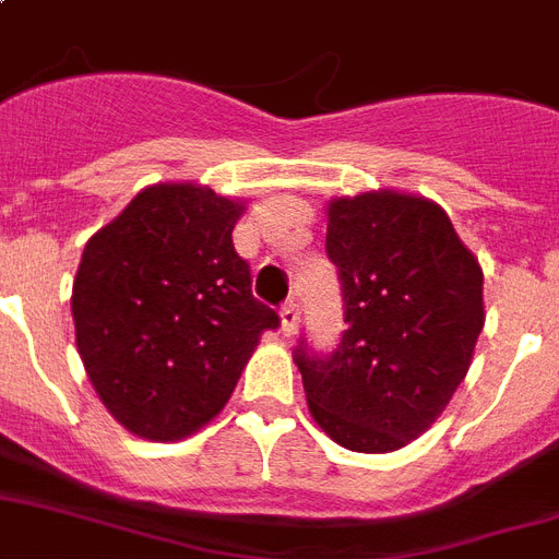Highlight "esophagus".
I'll use <instances>...</instances> for the list:
<instances>
[{"mask_svg":"<svg viewBox=\"0 0 559 559\" xmlns=\"http://www.w3.org/2000/svg\"><path fill=\"white\" fill-rule=\"evenodd\" d=\"M299 328V305L297 299H290V302L283 305V311H280V331L283 336H294Z\"/></svg>","mask_w":559,"mask_h":559,"instance_id":"34e87169","label":"esophagus"}]
</instances>
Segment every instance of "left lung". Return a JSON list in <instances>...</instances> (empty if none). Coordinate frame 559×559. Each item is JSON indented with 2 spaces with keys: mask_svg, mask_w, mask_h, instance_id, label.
<instances>
[{
  "mask_svg": "<svg viewBox=\"0 0 559 559\" xmlns=\"http://www.w3.org/2000/svg\"><path fill=\"white\" fill-rule=\"evenodd\" d=\"M328 257L347 331L328 359L297 350L305 399L331 441L395 452L441 418L484 331V269L436 200L399 189L331 198Z\"/></svg>",
  "mask_w": 559,
  "mask_h": 559,
  "instance_id": "8db88e82",
  "label": "left lung"
}]
</instances>
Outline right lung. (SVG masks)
<instances>
[{
  "label": "right lung",
  "mask_w": 559,
  "mask_h": 559,
  "mask_svg": "<svg viewBox=\"0 0 559 559\" xmlns=\"http://www.w3.org/2000/svg\"><path fill=\"white\" fill-rule=\"evenodd\" d=\"M246 200L192 180L152 183L84 246L75 347L107 413L146 441H180L231 399L260 336L280 325L251 297L231 231Z\"/></svg>",
  "instance_id": "right-lung-1"
}]
</instances>
